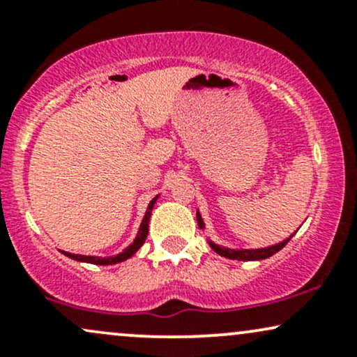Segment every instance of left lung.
I'll use <instances>...</instances> for the list:
<instances>
[{
    "mask_svg": "<svg viewBox=\"0 0 357 357\" xmlns=\"http://www.w3.org/2000/svg\"><path fill=\"white\" fill-rule=\"evenodd\" d=\"M196 220H198V227L204 228V223H203V218L202 215H199V211H196ZM294 235H290V238H292ZM287 238L284 241H280V243L273 245V247H267V248H255V250H231V248H225V247H220V245L213 243V241H208L210 243V247L215 250L216 253L221 257H227V258H231V260H243V261H248V260H264V258H268L272 257L273 253H277L278 250H282L285 247L287 243H289V240Z\"/></svg>",
    "mask_w": 357,
    "mask_h": 357,
    "instance_id": "1",
    "label": "left lung"
}]
</instances>
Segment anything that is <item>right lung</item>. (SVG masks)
I'll list each match as a JSON object with an SVG mask.
<instances>
[{"label":"right lung","mask_w":357,"mask_h":357,"mask_svg":"<svg viewBox=\"0 0 357 357\" xmlns=\"http://www.w3.org/2000/svg\"><path fill=\"white\" fill-rule=\"evenodd\" d=\"M158 198H159V196H155V198H153V202H151L149 206H147V211H146L144 218H142L141 227H139L136 240H134L132 243H130L129 247H127L122 253H117V255H114V257H90V255L87 257V255H75V253L63 252V255H67L68 258H72V260L85 261V264H93V265H114V264H119V261H124V260H127V258H130V257L134 255V253L137 252L139 248L142 247V245H144L147 231H149L151 213H153L154 203H155V199H158Z\"/></svg>","instance_id":"1"}]
</instances>
